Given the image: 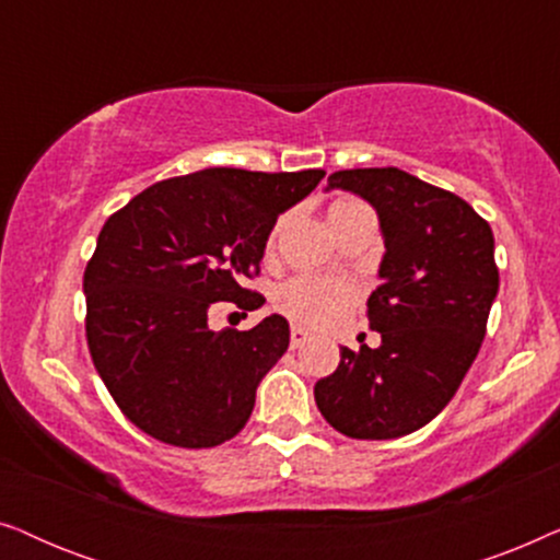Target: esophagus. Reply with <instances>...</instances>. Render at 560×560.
<instances>
[{
	"label": "esophagus",
	"instance_id": "1",
	"mask_svg": "<svg viewBox=\"0 0 560 560\" xmlns=\"http://www.w3.org/2000/svg\"><path fill=\"white\" fill-rule=\"evenodd\" d=\"M311 339V331L308 328H303V326H293L290 328V347L293 349H301L305 341Z\"/></svg>",
	"mask_w": 560,
	"mask_h": 560
}]
</instances>
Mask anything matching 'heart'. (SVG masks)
Here are the masks:
<instances>
[{
  "label": "heart",
  "mask_w": 560,
  "mask_h": 560,
  "mask_svg": "<svg viewBox=\"0 0 560 560\" xmlns=\"http://www.w3.org/2000/svg\"><path fill=\"white\" fill-rule=\"evenodd\" d=\"M347 203L336 201L334 206ZM351 288L336 280H320V278H293L280 288L278 305L288 313L290 318L301 320L308 326H331L339 320L343 313L349 311Z\"/></svg>",
  "instance_id": "heart-1"
}]
</instances>
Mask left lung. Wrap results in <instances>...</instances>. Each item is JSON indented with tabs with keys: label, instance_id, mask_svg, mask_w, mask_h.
<instances>
[{
	"label": "left lung",
	"instance_id": "1",
	"mask_svg": "<svg viewBox=\"0 0 560 560\" xmlns=\"http://www.w3.org/2000/svg\"><path fill=\"white\" fill-rule=\"evenodd\" d=\"M377 211L385 255L366 318L382 343L341 347L313 387L328 423L349 439H400L451 402L485 341L500 290L494 234L464 198L397 167L328 175Z\"/></svg>",
	"mask_w": 560,
	"mask_h": 560
}]
</instances>
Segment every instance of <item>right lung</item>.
Segmentation results:
<instances>
[{
    "instance_id": "add662e5",
    "label": "right lung",
    "mask_w": 560,
    "mask_h": 560,
    "mask_svg": "<svg viewBox=\"0 0 560 560\" xmlns=\"http://www.w3.org/2000/svg\"><path fill=\"white\" fill-rule=\"evenodd\" d=\"M324 175L206 167L144 188L106 219L83 272L86 339L98 377L140 431L211 448L247 425L290 326L272 313L249 331L217 334L209 308L265 303L242 280L259 272L280 213Z\"/></svg>"
}]
</instances>
